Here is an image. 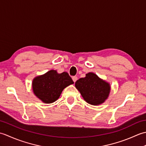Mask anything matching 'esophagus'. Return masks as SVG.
Masks as SVG:
<instances>
[{
	"instance_id": "1",
	"label": "esophagus",
	"mask_w": 146,
	"mask_h": 146,
	"mask_svg": "<svg viewBox=\"0 0 146 146\" xmlns=\"http://www.w3.org/2000/svg\"><path fill=\"white\" fill-rule=\"evenodd\" d=\"M77 79H78V78H77L76 76H73V77H72V80H73V81L74 82V83L76 82Z\"/></svg>"
}]
</instances>
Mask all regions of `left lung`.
Masks as SVG:
<instances>
[{
  "mask_svg": "<svg viewBox=\"0 0 146 146\" xmlns=\"http://www.w3.org/2000/svg\"><path fill=\"white\" fill-rule=\"evenodd\" d=\"M75 86L83 99L93 105L103 104L107 100L110 92V85L94 73L86 74L75 82Z\"/></svg>",
  "mask_w": 146,
  "mask_h": 146,
  "instance_id": "obj_1",
  "label": "left lung"
}]
</instances>
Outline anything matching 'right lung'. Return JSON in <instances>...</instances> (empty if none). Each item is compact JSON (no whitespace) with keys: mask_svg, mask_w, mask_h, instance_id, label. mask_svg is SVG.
I'll list each match as a JSON object with an SVG mask.
<instances>
[{"mask_svg":"<svg viewBox=\"0 0 146 146\" xmlns=\"http://www.w3.org/2000/svg\"><path fill=\"white\" fill-rule=\"evenodd\" d=\"M73 83L67 72L58 73L56 70H52L35 77L32 86L37 97L45 104H51L58 100L64 88Z\"/></svg>","mask_w":146,"mask_h":146,"instance_id":"obj_1","label":"right lung"}]
</instances>
